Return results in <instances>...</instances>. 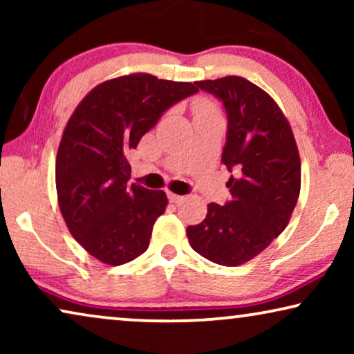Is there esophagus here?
<instances>
[{"instance_id": "34e87169", "label": "esophagus", "mask_w": 354, "mask_h": 354, "mask_svg": "<svg viewBox=\"0 0 354 354\" xmlns=\"http://www.w3.org/2000/svg\"><path fill=\"white\" fill-rule=\"evenodd\" d=\"M167 196H169V201H171V203H176V205H178V203H182L183 200H185V198H183V196H180V195H176V193H172V192H169V193H167Z\"/></svg>"}]
</instances>
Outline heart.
<instances>
[{
	"label": "heart",
	"instance_id": "1",
	"mask_svg": "<svg viewBox=\"0 0 354 354\" xmlns=\"http://www.w3.org/2000/svg\"><path fill=\"white\" fill-rule=\"evenodd\" d=\"M206 113H217L216 104L206 98H198L193 103V115L195 114H206Z\"/></svg>",
	"mask_w": 354,
	"mask_h": 354
}]
</instances>
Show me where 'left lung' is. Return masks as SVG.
Wrapping results in <instances>:
<instances>
[{"label": "left lung", "mask_w": 354, "mask_h": 354, "mask_svg": "<svg viewBox=\"0 0 354 354\" xmlns=\"http://www.w3.org/2000/svg\"><path fill=\"white\" fill-rule=\"evenodd\" d=\"M224 103L229 129L221 161L230 201L209 203L205 221L187 229L190 246L221 266H241L282 234L301 188L293 130L272 96L239 75L195 82Z\"/></svg>", "instance_id": "8db88e82"}]
</instances>
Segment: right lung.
<instances>
[{"mask_svg": "<svg viewBox=\"0 0 354 354\" xmlns=\"http://www.w3.org/2000/svg\"><path fill=\"white\" fill-rule=\"evenodd\" d=\"M196 91L192 82L135 72L96 85L67 120L56 156L57 203L71 235L101 263L120 266L148 250L167 196L129 187L127 158L164 111Z\"/></svg>", "mask_w": 354, "mask_h": 354, "instance_id": "add662e5", "label": "right lung"}]
</instances>
